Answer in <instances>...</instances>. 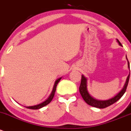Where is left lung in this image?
I'll return each instance as SVG.
<instances>
[{
  "label": "left lung",
  "instance_id": "8db88e82",
  "mask_svg": "<svg viewBox=\"0 0 131 131\" xmlns=\"http://www.w3.org/2000/svg\"><path fill=\"white\" fill-rule=\"evenodd\" d=\"M116 40L119 46H122V43L119 42V41L118 40V39ZM126 59L127 60L128 68L130 69L129 62V61H128L127 58V56ZM129 77H130V74L128 75L126 80V82H125V85H124L123 89L120 91V92H119L116 95L114 96L112 98L107 100H96L95 99V98H93V97L90 95V94H89V92H88V88H87V78L83 75H82V80H81V83L79 88V91L83 99L84 100V101L86 102L87 104H89V105L94 107L100 108V109H104V108L107 107L108 106H110L111 105H112V104H113L114 103H115L116 102H117L118 100L120 99V98H122V96L124 95V93L126 91L128 83H129Z\"/></svg>",
  "mask_w": 131,
  "mask_h": 131
}]
</instances>
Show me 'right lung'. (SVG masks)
Segmentation results:
<instances>
[{
    "instance_id": "1",
    "label": "right lung",
    "mask_w": 131,
    "mask_h": 131,
    "mask_svg": "<svg viewBox=\"0 0 131 131\" xmlns=\"http://www.w3.org/2000/svg\"><path fill=\"white\" fill-rule=\"evenodd\" d=\"M61 78H58V79H57V80L55 81V82H54V86H53V91H52L51 93V94L49 95V96L48 98V99L46 100L44 102H43L42 103H41V104H38V105H33V106L26 107L27 108V109H40V108H42V107H43L47 105L48 104H49V103L51 102L52 100H53V97H54V93H55V91H56V89H57V85H58V82H59L60 80H61Z\"/></svg>"
}]
</instances>
